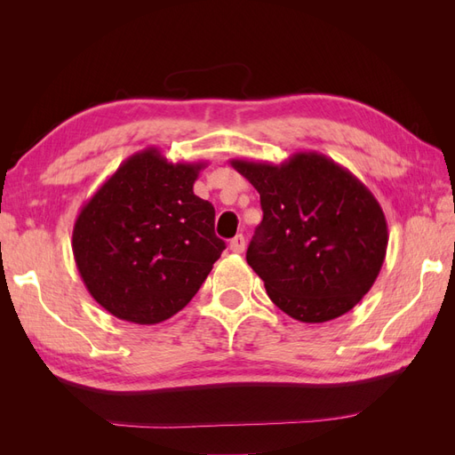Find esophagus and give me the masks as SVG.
Instances as JSON below:
<instances>
[{
	"instance_id": "34e87169",
	"label": "esophagus",
	"mask_w": 455,
	"mask_h": 455,
	"mask_svg": "<svg viewBox=\"0 0 455 455\" xmlns=\"http://www.w3.org/2000/svg\"><path fill=\"white\" fill-rule=\"evenodd\" d=\"M229 251L235 252V254H241L244 251V237L243 235H235L231 241H229Z\"/></svg>"
}]
</instances>
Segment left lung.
<instances>
[{"instance_id": "left-lung-1", "label": "left lung", "mask_w": 455, "mask_h": 455, "mask_svg": "<svg viewBox=\"0 0 455 455\" xmlns=\"http://www.w3.org/2000/svg\"><path fill=\"white\" fill-rule=\"evenodd\" d=\"M229 163L259 194L264 218L246 261L273 304L301 323L332 321L359 304L378 279L389 241L370 189L316 151L281 164Z\"/></svg>"}]
</instances>
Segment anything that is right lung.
Returning a JSON list of instances; mask_svg holds the SVG:
<instances>
[{
	"instance_id": "1",
	"label": "right lung",
	"mask_w": 455,
	"mask_h": 455,
	"mask_svg": "<svg viewBox=\"0 0 455 455\" xmlns=\"http://www.w3.org/2000/svg\"><path fill=\"white\" fill-rule=\"evenodd\" d=\"M203 167L142 149L81 209L72 233L76 266L89 294L117 319H171L226 249L214 233V206L194 194Z\"/></svg>"
}]
</instances>
